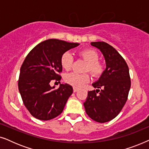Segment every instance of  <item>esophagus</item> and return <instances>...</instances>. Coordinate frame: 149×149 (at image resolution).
Wrapping results in <instances>:
<instances>
[{
    "label": "esophagus",
    "mask_w": 149,
    "mask_h": 149,
    "mask_svg": "<svg viewBox=\"0 0 149 149\" xmlns=\"http://www.w3.org/2000/svg\"><path fill=\"white\" fill-rule=\"evenodd\" d=\"M78 88H77V87H73V91H74V92H76V91H78Z\"/></svg>",
    "instance_id": "obj_1"
}]
</instances>
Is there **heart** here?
I'll list each match as a JSON object with an SVG mask.
<instances>
[{
	"instance_id": "heart-1",
	"label": "heart",
	"mask_w": 149,
	"mask_h": 149,
	"mask_svg": "<svg viewBox=\"0 0 149 149\" xmlns=\"http://www.w3.org/2000/svg\"><path fill=\"white\" fill-rule=\"evenodd\" d=\"M79 55L87 64L85 67L84 72H89L94 77H100L105 71V65L98 61L99 54L96 51L92 49H85L79 52ZM73 57L68 52L64 53L61 57V65L65 70H68L72 66ZM64 80L67 83L75 87H81L90 81V76L88 73L79 74L70 72L66 74Z\"/></svg>"
}]
</instances>
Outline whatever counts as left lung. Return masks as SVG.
<instances>
[{"instance_id": "left-lung-1", "label": "left lung", "mask_w": 149, "mask_h": 149, "mask_svg": "<svg viewBox=\"0 0 149 149\" xmlns=\"http://www.w3.org/2000/svg\"><path fill=\"white\" fill-rule=\"evenodd\" d=\"M91 45L102 53L107 68L98 81L92 84L98 89L88 91L83 104L91 119L106 123L119 115L127 101L131 87L129 68L123 57L109 44L99 41Z\"/></svg>"}]
</instances>
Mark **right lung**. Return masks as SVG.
<instances>
[{
    "instance_id": "right-lung-1",
    "label": "right lung",
    "mask_w": 149,
    "mask_h": 149,
    "mask_svg": "<svg viewBox=\"0 0 149 149\" xmlns=\"http://www.w3.org/2000/svg\"><path fill=\"white\" fill-rule=\"evenodd\" d=\"M79 45L48 39L34 47L26 57L20 68L18 88L24 104L34 117L47 121L62 113L72 87L66 83L56 89L50 82L60 81L61 57Z\"/></svg>"
}]
</instances>
